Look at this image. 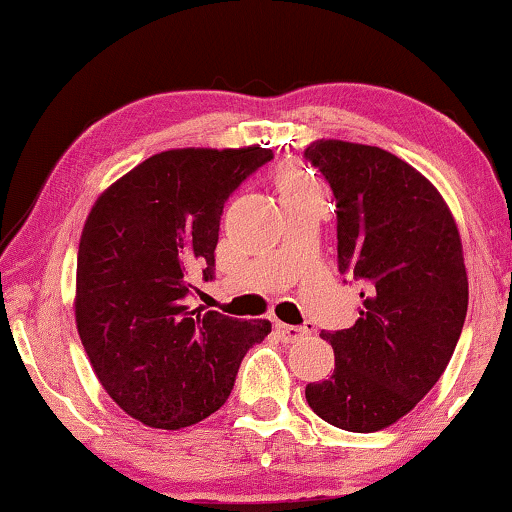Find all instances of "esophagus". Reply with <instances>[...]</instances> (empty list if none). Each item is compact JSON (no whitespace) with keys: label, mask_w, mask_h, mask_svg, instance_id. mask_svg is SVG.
<instances>
[{"label":"esophagus","mask_w":512,"mask_h":512,"mask_svg":"<svg viewBox=\"0 0 512 512\" xmlns=\"http://www.w3.org/2000/svg\"><path fill=\"white\" fill-rule=\"evenodd\" d=\"M276 331L285 343H297V341H301V338H306L308 334H311L308 327H292V325H283V322H276Z\"/></svg>","instance_id":"1"}]
</instances>
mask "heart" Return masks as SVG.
<instances>
[{
  "instance_id": "heart-1",
  "label": "heart",
  "mask_w": 512,
  "mask_h": 512,
  "mask_svg": "<svg viewBox=\"0 0 512 512\" xmlns=\"http://www.w3.org/2000/svg\"><path fill=\"white\" fill-rule=\"evenodd\" d=\"M276 187L280 197H290V194H304V192H315L313 178L308 176V171L297 162H285L276 169Z\"/></svg>"
}]
</instances>
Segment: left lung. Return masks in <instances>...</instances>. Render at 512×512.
Returning a JSON list of instances; mask_svg holds the SVG:
<instances>
[{"label":"left lung","instance_id":"8db88e82","mask_svg":"<svg viewBox=\"0 0 512 512\" xmlns=\"http://www.w3.org/2000/svg\"><path fill=\"white\" fill-rule=\"evenodd\" d=\"M304 155L334 190L338 271L364 283L355 325L320 334L336 366L306 401L334 427L371 434L408 415L455 352L469 308L462 239L441 192L397 155L338 139Z\"/></svg>","mask_w":512,"mask_h":512}]
</instances>
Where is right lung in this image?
<instances>
[{
  "mask_svg": "<svg viewBox=\"0 0 512 512\" xmlns=\"http://www.w3.org/2000/svg\"><path fill=\"white\" fill-rule=\"evenodd\" d=\"M271 157L262 146L164 150L106 187L88 213L76 329L106 394L146 427L206 420L271 331L269 320L185 304L192 271L213 278L229 194Z\"/></svg>",
  "mask_w": 512,
  "mask_h": 512,
  "instance_id": "1",
  "label": "right lung"
}]
</instances>
